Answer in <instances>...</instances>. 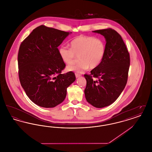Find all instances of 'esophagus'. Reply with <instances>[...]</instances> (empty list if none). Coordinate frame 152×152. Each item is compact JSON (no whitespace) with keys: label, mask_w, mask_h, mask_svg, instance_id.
<instances>
[{"label":"esophagus","mask_w":152,"mask_h":152,"mask_svg":"<svg viewBox=\"0 0 152 152\" xmlns=\"http://www.w3.org/2000/svg\"><path fill=\"white\" fill-rule=\"evenodd\" d=\"M75 76H76V78H78V77H79L80 76H81V75L77 73H75Z\"/></svg>","instance_id":"1"}]
</instances>
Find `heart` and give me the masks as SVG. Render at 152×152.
Returning a JSON list of instances; mask_svg holds the SVG:
<instances>
[{"label":"heart","instance_id":"obj_1","mask_svg":"<svg viewBox=\"0 0 152 152\" xmlns=\"http://www.w3.org/2000/svg\"><path fill=\"white\" fill-rule=\"evenodd\" d=\"M105 52L106 46L102 39L84 35L73 39L71 48L63 45L58 50L60 58L68 65L73 64L79 56L80 61L69 66L68 70L80 73L89 67L94 69L99 66L105 57Z\"/></svg>","mask_w":152,"mask_h":152}]
</instances>
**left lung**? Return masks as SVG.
Here are the masks:
<instances>
[{
	"instance_id": "1",
	"label": "left lung",
	"mask_w": 152,
	"mask_h": 152,
	"mask_svg": "<svg viewBox=\"0 0 152 152\" xmlns=\"http://www.w3.org/2000/svg\"><path fill=\"white\" fill-rule=\"evenodd\" d=\"M106 39V52L100 65L85 74L87 101L96 108L109 106L116 101L127 83L130 55L121 35L112 28L94 31ZM97 78V80L95 79Z\"/></svg>"
}]
</instances>
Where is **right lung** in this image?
I'll return each mask as SVG.
<instances>
[{
  "label": "right lung",
  "mask_w": 152,
  "mask_h": 152,
  "mask_svg": "<svg viewBox=\"0 0 152 152\" xmlns=\"http://www.w3.org/2000/svg\"><path fill=\"white\" fill-rule=\"evenodd\" d=\"M69 34L41 25L20 45L19 77L29 99L43 108H53L64 100L66 88L75 80L73 72L61 74L65 64L58 47Z\"/></svg>",
  "instance_id": "right-lung-1"
}]
</instances>
